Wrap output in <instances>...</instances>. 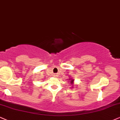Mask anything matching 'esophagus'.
Instances as JSON below:
<instances>
[{"label": "esophagus", "mask_w": 120, "mask_h": 120, "mask_svg": "<svg viewBox=\"0 0 120 120\" xmlns=\"http://www.w3.org/2000/svg\"><path fill=\"white\" fill-rule=\"evenodd\" d=\"M54 76L57 77V74H54Z\"/></svg>", "instance_id": "esophagus-1"}]
</instances>
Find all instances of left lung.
Masks as SVG:
<instances>
[{
    "mask_svg": "<svg viewBox=\"0 0 120 120\" xmlns=\"http://www.w3.org/2000/svg\"><path fill=\"white\" fill-rule=\"evenodd\" d=\"M71 82H73V80H71Z\"/></svg>",
    "mask_w": 120,
    "mask_h": 120,
    "instance_id": "8db88e82",
    "label": "left lung"
}]
</instances>
